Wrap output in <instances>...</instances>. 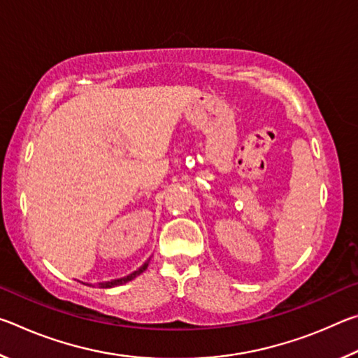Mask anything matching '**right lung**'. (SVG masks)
I'll list each match as a JSON object with an SVG mask.
<instances>
[{
	"label": "right lung",
	"mask_w": 358,
	"mask_h": 358,
	"mask_svg": "<svg viewBox=\"0 0 358 358\" xmlns=\"http://www.w3.org/2000/svg\"><path fill=\"white\" fill-rule=\"evenodd\" d=\"M148 264H150V259H148L147 262H145V264L141 266V268H137L136 271H132L131 275L124 276V278H120V280H112V281H107V282H99V287H102V289H108V287H115V286H121V284H126L128 281L134 280L136 276H138L141 273H143V271L147 270Z\"/></svg>",
	"instance_id": "obj_1"
}]
</instances>
